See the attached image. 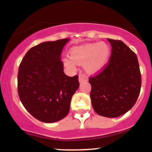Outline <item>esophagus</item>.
Here are the masks:
<instances>
[{
    "instance_id": "1",
    "label": "esophagus",
    "mask_w": 152,
    "mask_h": 152,
    "mask_svg": "<svg viewBox=\"0 0 152 152\" xmlns=\"http://www.w3.org/2000/svg\"><path fill=\"white\" fill-rule=\"evenodd\" d=\"M78 81H79L80 83H83V82L88 81V78L86 77V76H79V78H78Z\"/></svg>"
}]
</instances>
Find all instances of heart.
Segmentation results:
<instances>
[{
	"label": "heart",
	"instance_id": "obj_1",
	"mask_svg": "<svg viewBox=\"0 0 152 152\" xmlns=\"http://www.w3.org/2000/svg\"><path fill=\"white\" fill-rule=\"evenodd\" d=\"M69 53L70 57L63 58L64 65L72 70L76 69V64L84 65L87 72L94 74L102 70L109 61L111 48L105 42L88 43L73 47Z\"/></svg>",
	"mask_w": 152,
	"mask_h": 152
}]
</instances>
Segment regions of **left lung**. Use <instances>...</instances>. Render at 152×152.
<instances>
[{
  "mask_svg": "<svg viewBox=\"0 0 152 152\" xmlns=\"http://www.w3.org/2000/svg\"><path fill=\"white\" fill-rule=\"evenodd\" d=\"M112 50L109 64L88 80L94 110L99 115L115 118L124 114L137 102L142 77L137 56L121 41L107 38Z\"/></svg>",
  "mask_w": 152,
  "mask_h": 152,
  "instance_id": "1",
  "label": "left lung"
}]
</instances>
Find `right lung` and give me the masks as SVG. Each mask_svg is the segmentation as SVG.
<instances>
[{"label":"right lung","mask_w":152,"mask_h":152,"mask_svg":"<svg viewBox=\"0 0 152 152\" xmlns=\"http://www.w3.org/2000/svg\"><path fill=\"white\" fill-rule=\"evenodd\" d=\"M69 38L46 41L26 53L18 68V92L26 109L45 123L66 117L79 87L78 76L64 74L61 53Z\"/></svg>","instance_id":"right-lung-1"}]
</instances>
